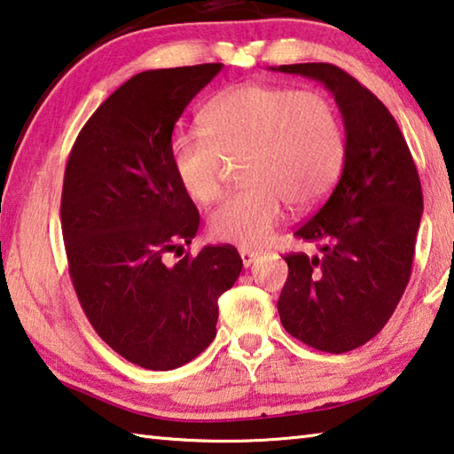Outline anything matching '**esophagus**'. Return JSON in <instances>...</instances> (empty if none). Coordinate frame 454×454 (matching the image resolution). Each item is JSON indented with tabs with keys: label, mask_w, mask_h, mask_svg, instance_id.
<instances>
[{
	"label": "esophagus",
	"mask_w": 454,
	"mask_h": 454,
	"mask_svg": "<svg viewBox=\"0 0 454 454\" xmlns=\"http://www.w3.org/2000/svg\"><path fill=\"white\" fill-rule=\"evenodd\" d=\"M239 255H241V261H243V267H251V265L255 263V261L259 259L261 253L253 251V249H245V247H241V249H239Z\"/></svg>",
	"instance_id": "34e87169"
}]
</instances>
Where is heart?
Wrapping results in <instances>:
<instances>
[{
    "label": "heart",
    "mask_w": 454,
    "mask_h": 454,
    "mask_svg": "<svg viewBox=\"0 0 454 454\" xmlns=\"http://www.w3.org/2000/svg\"><path fill=\"white\" fill-rule=\"evenodd\" d=\"M203 133L175 135L171 169L197 203L221 193L223 161L245 155L247 185L211 213L215 239L257 247L271 237L285 201L307 209L329 193L345 159V133L337 109L317 91L243 83L217 95L203 109Z\"/></svg>",
    "instance_id": "1"
}]
</instances>
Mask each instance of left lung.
<instances>
[{
	"label": "left lung",
	"instance_id": "obj_1",
	"mask_svg": "<svg viewBox=\"0 0 454 454\" xmlns=\"http://www.w3.org/2000/svg\"><path fill=\"white\" fill-rule=\"evenodd\" d=\"M271 69L321 82L343 117V173L295 231L319 253L285 257L289 277L277 309L289 335L347 353L385 327L409 283L423 215L419 173L395 117L347 71L331 63Z\"/></svg>",
	"mask_w": 454,
	"mask_h": 454
}]
</instances>
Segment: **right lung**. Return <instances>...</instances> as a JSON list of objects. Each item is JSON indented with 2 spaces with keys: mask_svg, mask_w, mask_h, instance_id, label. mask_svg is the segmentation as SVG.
Wrapping results in <instances>:
<instances>
[{
  "mask_svg": "<svg viewBox=\"0 0 454 454\" xmlns=\"http://www.w3.org/2000/svg\"><path fill=\"white\" fill-rule=\"evenodd\" d=\"M221 69L133 75L90 117L67 159L61 229L77 299L98 335L143 369L171 371L203 353L217 335V299L243 269L231 245L165 263L199 229L171 169L173 127Z\"/></svg>",
  "mask_w": 454,
  "mask_h": 454,
  "instance_id": "obj_1",
  "label": "right lung"
}]
</instances>
